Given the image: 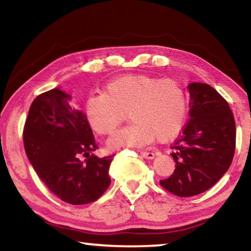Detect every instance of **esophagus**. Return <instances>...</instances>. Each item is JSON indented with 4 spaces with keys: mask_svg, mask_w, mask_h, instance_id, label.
Instances as JSON below:
<instances>
[{
    "mask_svg": "<svg viewBox=\"0 0 251 251\" xmlns=\"http://www.w3.org/2000/svg\"><path fill=\"white\" fill-rule=\"evenodd\" d=\"M141 155L144 157V158H147V159H152L155 157V154L152 151H141Z\"/></svg>",
    "mask_w": 251,
    "mask_h": 251,
    "instance_id": "esophagus-1",
    "label": "esophagus"
}]
</instances>
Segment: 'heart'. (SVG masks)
Returning <instances> with one entry per match:
<instances>
[{
  "instance_id": "heart-1",
  "label": "heart",
  "mask_w": 251,
  "mask_h": 251,
  "mask_svg": "<svg viewBox=\"0 0 251 251\" xmlns=\"http://www.w3.org/2000/svg\"><path fill=\"white\" fill-rule=\"evenodd\" d=\"M188 93L176 79L151 75H125L104 86L101 94L85 101L92 129L101 136L114 133L126 120L130 124L108 139L110 150L145 147L157 138L169 142L180 133L188 114Z\"/></svg>"
}]
</instances>
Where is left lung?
<instances>
[{
	"instance_id": "8db88e82",
	"label": "left lung",
	"mask_w": 251,
	"mask_h": 251,
	"mask_svg": "<svg viewBox=\"0 0 251 251\" xmlns=\"http://www.w3.org/2000/svg\"><path fill=\"white\" fill-rule=\"evenodd\" d=\"M188 90L190 120L172 145L176 168L159 181L179 197L214 186L230 167L236 148L235 118L227 100L208 84L192 83Z\"/></svg>"
}]
</instances>
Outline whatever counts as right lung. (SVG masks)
Here are the masks:
<instances>
[{
	"label": "right lung",
	"mask_w": 251,
	"mask_h": 251,
	"mask_svg": "<svg viewBox=\"0 0 251 251\" xmlns=\"http://www.w3.org/2000/svg\"><path fill=\"white\" fill-rule=\"evenodd\" d=\"M70 95L53 88L29 107L23 129L26 155L37 176L61 201L85 205L110 185L113 156L92 154L97 144L85 114L70 104Z\"/></svg>",
	"instance_id": "obj_1"
}]
</instances>
